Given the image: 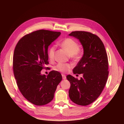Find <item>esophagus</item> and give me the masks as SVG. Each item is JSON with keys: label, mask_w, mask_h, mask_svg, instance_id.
Returning <instances> with one entry per match:
<instances>
[{"label": "esophagus", "mask_w": 124, "mask_h": 124, "mask_svg": "<svg viewBox=\"0 0 124 124\" xmlns=\"http://www.w3.org/2000/svg\"><path fill=\"white\" fill-rule=\"evenodd\" d=\"M62 78L63 79H66V76H65V75H62Z\"/></svg>", "instance_id": "esophagus-1"}]
</instances>
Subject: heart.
I'll return each instance as SVG.
<instances>
[{"mask_svg": "<svg viewBox=\"0 0 124 124\" xmlns=\"http://www.w3.org/2000/svg\"><path fill=\"white\" fill-rule=\"evenodd\" d=\"M60 46L68 52L71 58L73 59H77L78 57L79 45L77 42L75 40L70 38H66L61 42ZM55 49H56V47L54 45L49 47L48 51V55L50 60L54 59ZM71 67V64L69 63H59L56 65H55L53 69L58 72H66Z\"/></svg>", "mask_w": 124, "mask_h": 124, "instance_id": "obj_1", "label": "heart"}]
</instances>
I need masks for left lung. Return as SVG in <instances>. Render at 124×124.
<instances>
[{
  "label": "left lung",
  "mask_w": 124,
  "mask_h": 124,
  "mask_svg": "<svg viewBox=\"0 0 124 124\" xmlns=\"http://www.w3.org/2000/svg\"><path fill=\"white\" fill-rule=\"evenodd\" d=\"M78 39L83 47L84 54L74 74H83L80 80L71 75L67 79L71 86L70 100L80 106H87L97 99L106 85L108 77V60L101 39L95 35L86 31H73L69 35Z\"/></svg>",
  "instance_id": "left-lung-1"
}]
</instances>
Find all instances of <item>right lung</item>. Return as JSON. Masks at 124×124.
Here are the masks:
<instances>
[{
  "mask_svg": "<svg viewBox=\"0 0 124 124\" xmlns=\"http://www.w3.org/2000/svg\"><path fill=\"white\" fill-rule=\"evenodd\" d=\"M60 32L37 30L24 36L16 46L13 59V71L21 93L36 106H43L53 99L57 85L62 79L56 71L48 76L41 70L48 64V48Z\"/></svg>",
  "mask_w": 124,
  "mask_h": 124,
  "instance_id": "right-lung-1",
  "label": "right lung"
}]
</instances>
